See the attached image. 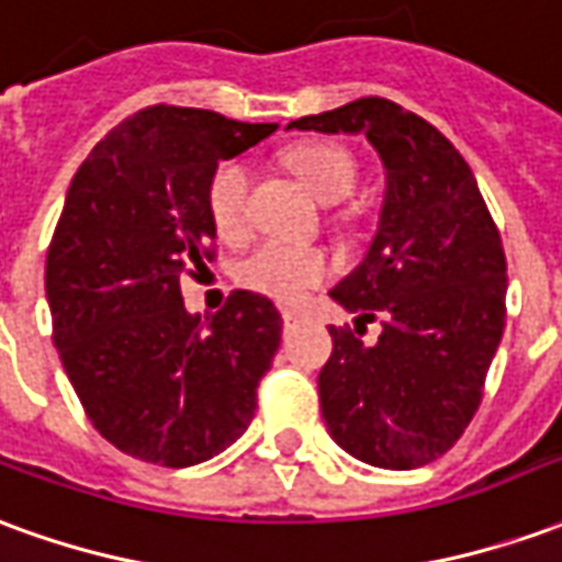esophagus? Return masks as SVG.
I'll list each match as a JSON object with an SVG mask.
<instances>
[{
  "instance_id": "34e87169",
  "label": "esophagus",
  "mask_w": 562,
  "mask_h": 562,
  "mask_svg": "<svg viewBox=\"0 0 562 562\" xmlns=\"http://www.w3.org/2000/svg\"><path fill=\"white\" fill-rule=\"evenodd\" d=\"M301 313H297V310H285V313H282V322H285V325H294V322H301Z\"/></svg>"
}]
</instances>
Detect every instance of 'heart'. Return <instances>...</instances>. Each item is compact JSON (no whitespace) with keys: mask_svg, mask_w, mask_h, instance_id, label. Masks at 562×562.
<instances>
[{"mask_svg":"<svg viewBox=\"0 0 562 562\" xmlns=\"http://www.w3.org/2000/svg\"><path fill=\"white\" fill-rule=\"evenodd\" d=\"M289 168H292L310 192L325 201L337 204L342 198L352 195L358 183V165L349 149L328 144V140H310L289 149ZM249 168L244 161L228 159L216 165V171L207 183V213L213 228L225 240H237L249 228ZM330 277V258L318 246L282 244L268 240L256 246L249 256H244L234 268V280L244 289L258 294H268L282 304H297L316 285Z\"/></svg>","mask_w":562,"mask_h":562,"instance_id":"1","label":"heart"}]
</instances>
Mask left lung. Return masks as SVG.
Here are the masks:
<instances>
[{
	"label": "left lung",
	"instance_id": "left-lung-1",
	"mask_svg": "<svg viewBox=\"0 0 562 562\" xmlns=\"http://www.w3.org/2000/svg\"><path fill=\"white\" fill-rule=\"evenodd\" d=\"M292 128L364 132L385 165V204L370 252L330 297L355 329L330 325L318 373L334 442L382 470H415L458 442L484 394L506 328V252L470 165L401 104L367 95ZM379 321L376 344L360 340Z\"/></svg>",
	"mask_w": 562,
	"mask_h": 562
}]
</instances>
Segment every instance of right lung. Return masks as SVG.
Wrapping results in <instances>:
<instances>
[{"instance_id": "obj_1", "label": "right lung", "mask_w": 562, "mask_h": 562, "mask_svg": "<svg viewBox=\"0 0 562 562\" xmlns=\"http://www.w3.org/2000/svg\"><path fill=\"white\" fill-rule=\"evenodd\" d=\"M277 123L153 104L104 135L68 186L47 249L54 342L83 413L132 458L192 467L240 439L280 349L265 294L232 292L207 325L183 277L207 273V183Z\"/></svg>"}]
</instances>
